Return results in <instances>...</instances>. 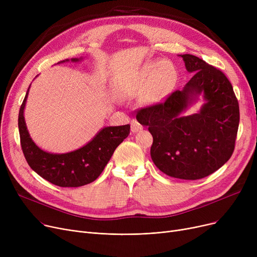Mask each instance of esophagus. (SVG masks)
Instances as JSON below:
<instances>
[{
  "mask_svg": "<svg viewBox=\"0 0 257 257\" xmlns=\"http://www.w3.org/2000/svg\"><path fill=\"white\" fill-rule=\"evenodd\" d=\"M142 129H143V126L139 123L138 120L133 119V120L131 121V131H132V132H139V131H141Z\"/></svg>",
  "mask_w": 257,
  "mask_h": 257,
  "instance_id": "obj_1",
  "label": "esophagus"
}]
</instances>
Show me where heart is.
<instances>
[{"mask_svg":"<svg viewBox=\"0 0 257 257\" xmlns=\"http://www.w3.org/2000/svg\"><path fill=\"white\" fill-rule=\"evenodd\" d=\"M175 79V70L171 63L161 61L153 63L141 73L140 77L124 86V96L133 97L146 92V101L150 104L163 99Z\"/></svg>","mask_w":257,"mask_h":257,"instance_id":"1","label":"heart"}]
</instances>
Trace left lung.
I'll list each match as a JSON object with an SVG mask.
<instances>
[{
    "instance_id": "left-lung-1",
    "label": "left lung",
    "mask_w": 257,
    "mask_h": 257,
    "mask_svg": "<svg viewBox=\"0 0 257 257\" xmlns=\"http://www.w3.org/2000/svg\"><path fill=\"white\" fill-rule=\"evenodd\" d=\"M186 71L194 73L183 89L160 104L139 110L137 119L153 137L151 158L168 176L184 180L204 178L231 157L239 123V107L231 83L214 66L184 54ZM199 96L197 114L181 116Z\"/></svg>"
}]
</instances>
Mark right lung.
<instances>
[{
    "label": "right lung",
    "instance_id": "obj_1",
    "mask_svg": "<svg viewBox=\"0 0 257 257\" xmlns=\"http://www.w3.org/2000/svg\"><path fill=\"white\" fill-rule=\"evenodd\" d=\"M82 58H72L78 62ZM70 61L65 59L58 63ZM30 86L19 113V131L22 150L27 163L40 177L61 187H78L96 180L110 160L116 147L130 133V125L109 126L101 129L93 139L79 149L62 153H50L40 149L27 129L24 110Z\"/></svg>",
    "mask_w": 257,
    "mask_h": 257
}]
</instances>
